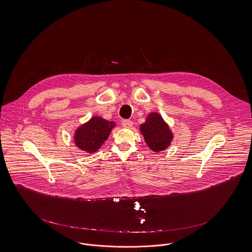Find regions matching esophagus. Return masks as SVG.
I'll list each match as a JSON object with an SVG mask.
<instances>
[{"label":"esophagus","mask_w":252,"mask_h":252,"mask_svg":"<svg viewBox=\"0 0 252 252\" xmlns=\"http://www.w3.org/2000/svg\"><path fill=\"white\" fill-rule=\"evenodd\" d=\"M121 124L124 128H131L133 126V121L130 119H123L121 121Z\"/></svg>","instance_id":"34e87169"}]
</instances>
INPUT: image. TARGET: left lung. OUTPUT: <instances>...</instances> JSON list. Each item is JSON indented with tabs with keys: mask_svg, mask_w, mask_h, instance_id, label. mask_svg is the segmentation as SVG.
Wrapping results in <instances>:
<instances>
[{
	"mask_svg": "<svg viewBox=\"0 0 252 252\" xmlns=\"http://www.w3.org/2000/svg\"><path fill=\"white\" fill-rule=\"evenodd\" d=\"M140 132L143 134L145 142L154 152L166 149L171 143L173 134L162 118L157 114H150L145 123L140 125Z\"/></svg>",
	"mask_w": 252,
	"mask_h": 252,
	"instance_id": "left-lung-1",
	"label": "left lung"
}]
</instances>
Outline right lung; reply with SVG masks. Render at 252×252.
Listing matches in <instances>:
<instances>
[{
    "label": "right lung",
    "instance_id": "right-lung-1",
    "mask_svg": "<svg viewBox=\"0 0 252 252\" xmlns=\"http://www.w3.org/2000/svg\"><path fill=\"white\" fill-rule=\"evenodd\" d=\"M113 127H115L114 122L94 117L76 130L74 134L75 144L79 149L87 153L97 151L104 141L108 139Z\"/></svg>",
    "mask_w": 252,
    "mask_h": 252
}]
</instances>
